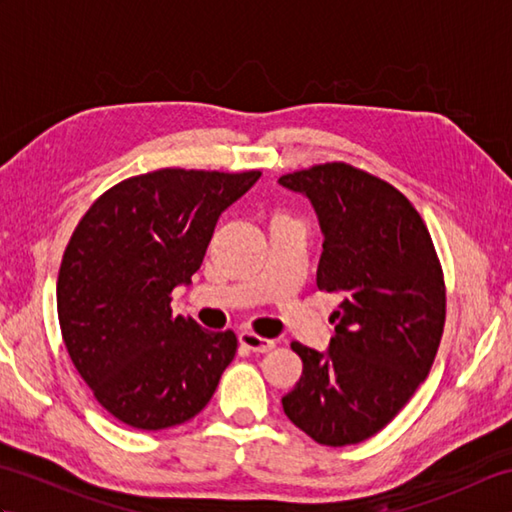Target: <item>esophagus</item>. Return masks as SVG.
<instances>
[{"instance_id": "34e87169", "label": "esophagus", "mask_w": 512, "mask_h": 512, "mask_svg": "<svg viewBox=\"0 0 512 512\" xmlns=\"http://www.w3.org/2000/svg\"><path fill=\"white\" fill-rule=\"evenodd\" d=\"M239 343H242L246 350H250V352L266 354L270 350H275V341L273 339H264V336H259L255 332H242V334H239Z\"/></svg>"}]
</instances>
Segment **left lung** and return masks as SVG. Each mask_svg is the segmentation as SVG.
Segmentation results:
<instances>
[{"label": "left lung", "mask_w": 512, "mask_h": 512, "mask_svg": "<svg viewBox=\"0 0 512 512\" xmlns=\"http://www.w3.org/2000/svg\"><path fill=\"white\" fill-rule=\"evenodd\" d=\"M306 195L323 233L319 290L336 292L325 352L290 347L303 361L286 416L328 447L372 438L427 378L444 328V279L422 217L398 189L345 162L279 178Z\"/></svg>", "instance_id": "1"}]
</instances>
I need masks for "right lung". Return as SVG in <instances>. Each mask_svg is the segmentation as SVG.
<instances>
[{
    "instance_id": "1",
    "label": "right lung",
    "mask_w": 512,
    "mask_h": 512,
    "mask_svg": "<svg viewBox=\"0 0 512 512\" xmlns=\"http://www.w3.org/2000/svg\"><path fill=\"white\" fill-rule=\"evenodd\" d=\"M262 173L160 169L116 184L76 226L57 281L63 343L114 418L158 431L206 407L237 352L231 330L173 317L220 215Z\"/></svg>"
}]
</instances>
